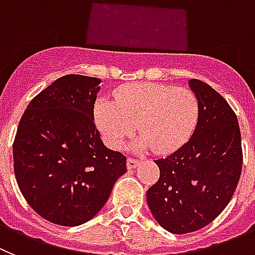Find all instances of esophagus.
<instances>
[{"label":"esophagus","instance_id":"obj_1","mask_svg":"<svg viewBox=\"0 0 255 255\" xmlns=\"http://www.w3.org/2000/svg\"><path fill=\"white\" fill-rule=\"evenodd\" d=\"M138 164H139V160L132 159V157H128V159H127V167H128V169H134V167H136Z\"/></svg>","mask_w":255,"mask_h":255}]
</instances>
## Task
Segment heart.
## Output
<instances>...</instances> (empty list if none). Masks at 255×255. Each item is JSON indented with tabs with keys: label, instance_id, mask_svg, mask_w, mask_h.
Wrapping results in <instances>:
<instances>
[{
	"label": "heart",
	"instance_id": "obj_1",
	"mask_svg": "<svg viewBox=\"0 0 255 255\" xmlns=\"http://www.w3.org/2000/svg\"><path fill=\"white\" fill-rule=\"evenodd\" d=\"M199 118V102L189 89L137 84L121 89L117 102L103 98L95 105L96 123L105 141L119 147L134 129L133 147L167 153L188 141Z\"/></svg>",
	"mask_w": 255,
	"mask_h": 255
}]
</instances>
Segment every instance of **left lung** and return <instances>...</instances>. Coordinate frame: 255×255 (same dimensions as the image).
<instances>
[{
	"instance_id": "1",
	"label": "left lung",
	"mask_w": 255,
	"mask_h": 255,
	"mask_svg": "<svg viewBox=\"0 0 255 255\" xmlns=\"http://www.w3.org/2000/svg\"><path fill=\"white\" fill-rule=\"evenodd\" d=\"M189 88L199 102L196 129L178 150L155 160L160 178L146 194L152 216L173 234L193 233L216 219L243 166L239 123L230 105L201 80H189Z\"/></svg>"
}]
</instances>
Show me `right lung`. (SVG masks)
I'll list each match as a JSON object with an SVG mask.
<instances>
[{
    "instance_id": "obj_1",
    "label": "right lung",
    "mask_w": 255,
    "mask_h": 255,
    "mask_svg": "<svg viewBox=\"0 0 255 255\" xmlns=\"http://www.w3.org/2000/svg\"><path fill=\"white\" fill-rule=\"evenodd\" d=\"M102 80L67 75L29 103L13 141L16 182L31 208L61 226H79L107 203L127 159L105 147L94 122Z\"/></svg>"
}]
</instances>
